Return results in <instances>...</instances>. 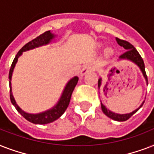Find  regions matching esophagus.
I'll return each instance as SVG.
<instances>
[{
	"label": "esophagus",
	"instance_id": "1",
	"mask_svg": "<svg viewBox=\"0 0 154 154\" xmlns=\"http://www.w3.org/2000/svg\"><path fill=\"white\" fill-rule=\"evenodd\" d=\"M95 69V68H94V65H85L83 69H82L81 71V76H83V75L86 74L87 72H92V71H94Z\"/></svg>",
	"mask_w": 154,
	"mask_h": 154
}]
</instances>
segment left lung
Segmentation results:
<instances>
[{"mask_svg": "<svg viewBox=\"0 0 154 154\" xmlns=\"http://www.w3.org/2000/svg\"><path fill=\"white\" fill-rule=\"evenodd\" d=\"M117 40V42L118 43L119 45L122 46L125 49H126V51L123 54L119 57V59H126V60H131L132 62H134V64H136L139 68H140V69H141V72H142V74H143L144 77H145V79L146 81V84L148 85V78H147V75H146V70H145V64H144L143 59L141 57V55L139 54V53L137 52L134 46L133 45H131L129 42H126V41H124V40H121L119 38H116ZM101 78L98 80V88L100 89V87H101ZM144 102H142L140 106H139L137 109H135L134 111H133L130 113H126V114H119V113H116V112H113L112 111H110L109 109H108L107 108L105 107V105H103L102 103H101V109H102L103 112L105 113L107 117H109L111 119L114 120V121H117V122H125V121H126L129 118V117H131L136 112L138 111V109L140 108L143 105Z\"/></svg>", "mask_w": 154, "mask_h": 154, "instance_id": "1", "label": "left lung"}]
</instances>
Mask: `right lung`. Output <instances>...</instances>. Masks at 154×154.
<instances>
[{"instance_id": "1", "label": "right lung", "mask_w": 154, "mask_h": 154, "mask_svg": "<svg viewBox=\"0 0 154 154\" xmlns=\"http://www.w3.org/2000/svg\"><path fill=\"white\" fill-rule=\"evenodd\" d=\"M55 37V35L53 34L50 31H46L44 33H42L35 39L32 40L31 42H28L27 44L25 45L24 46L20 49V51L18 52L17 54L16 55L14 60H13L12 65H11L10 69H9V73H8V79H9V88H10V100L11 102L14 106H15L16 109L17 110L18 112H20V114L22 115L23 117H25V119L29 121V122H32L33 124H39V125H45L48 124V123H51L54 122L57 119H58L61 115L65 112L67 107L69 106V104L70 98L72 96V91L74 89L75 86L77 85V82H78V77H72V79L69 81L66 85H65L64 91L62 93V95L59 99L58 102L55 106H53L52 109L49 110H46L45 112L37 113V114H32V113H28L23 111L16 103L14 97L12 94V86H11V79H12V74H13V69L15 67L16 63L17 62V60L19 57L22 54L23 52L28 51L29 49H35L37 47L42 46V45H45L49 44L51 42L52 40Z\"/></svg>"}]
</instances>
